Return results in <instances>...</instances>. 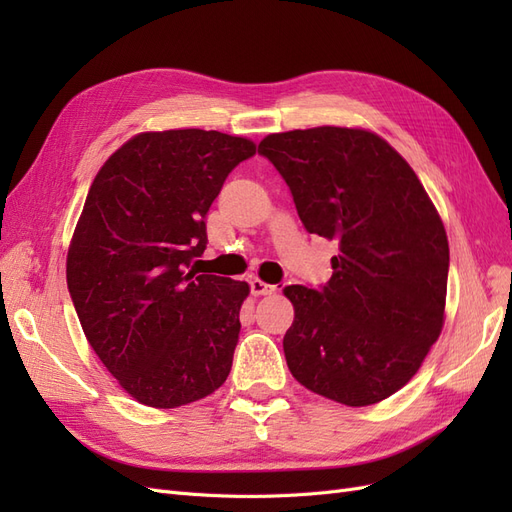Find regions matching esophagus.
Segmentation results:
<instances>
[{"instance_id": "obj_1", "label": "esophagus", "mask_w": 512, "mask_h": 512, "mask_svg": "<svg viewBox=\"0 0 512 512\" xmlns=\"http://www.w3.org/2000/svg\"><path fill=\"white\" fill-rule=\"evenodd\" d=\"M250 288H252V294H256V297H260V294H273L277 290L275 284L262 282V280H258V277L250 282Z\"/></svg>"}]
</instances>
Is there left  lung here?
<instances>
[{
    "label": "left lung",
    "instance_id": "left-lung-1",
    "mask_svg": "<svg viewBox=\"0 0 512 512\" xmlns=\"http://www.w3.org/2000/svg\"><path fill=\"white\" fill-rule=\"evenodd\" d=\"M307 232L337 241L331 280L286 286L290 374L352 408L408 384L444 324L448 239L410 164L374 132L309 128L262 138Z\"/></svg>",
    "mask_w": 512,
    "mask_h": 512
}]
</instances>
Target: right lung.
Here are the masks:
<instances>
[{
	"label": "right lung",
	"instance_id": "obj_1",
	"mask_svg": "<svg viewBox=\"0 0 512 512\" xmlns=\"http://www.w3.org/2000/svg\"><path fill=\"white\" fill-rule=\"evenodd\" d=\"M247 138L215 130L143 132L91 183L68 250V290L89 346L136 401L179 408L226 382L245 282L196 275L207 211Z\"/></svg>",
	"mask_w": 512,
	"mask_h": 512
}]
</instances>
